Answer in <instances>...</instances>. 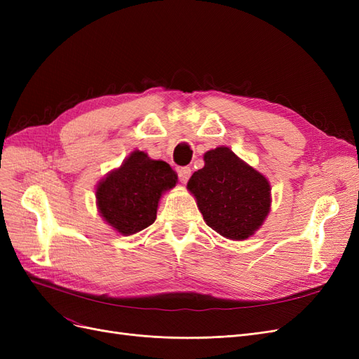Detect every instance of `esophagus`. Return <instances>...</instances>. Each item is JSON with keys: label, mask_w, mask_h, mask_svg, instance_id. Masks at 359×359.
<instances>
[{"label": "esophagus", "mask_w": 359, "mask_h": 359, "mask_svg": "<svg viewBox=\"0 0 359 359\" xmlns=\"http://www.w3.org/2000/svg\"><path fill=\"white\" fill-rule=\"evenodd\" d=\"M190 175H191V169H190L189 166H184V168H180V169H178V177H180V181H181V182L186 184V182L189 181Z\"/></svg>", "instance_id": "34e87169"}]
</instances>
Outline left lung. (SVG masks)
Masks as SVG:
<instances>
[{"label":"left lung","instance_id":"1","mask_svg":"<svg viewBox=\"0 0 359 359\" xmlns=\"http://www.w3.org/2000/svg\"><path fill=\"white\" fill-rule=\"evenodd\" d=\"M205 166L194 172L187 189L211 229L235 241L247 240L271 208L268 180L227 147L206 151Z\"/></svg>","mask_w":359,"mask_h":359}]
</instances>
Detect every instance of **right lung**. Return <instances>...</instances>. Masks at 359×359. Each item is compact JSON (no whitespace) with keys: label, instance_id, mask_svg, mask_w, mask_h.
Listing matches in <instances>:
<instances>
[{"label":"right lung","instance_id":"right-lung-1","mask_svg":"<svg viewBox=\"0 0 359 359\" xmlns=\"http://www.w3.org/2000/svg\"><path fill=\"white\" fill-rule=\"evenodd\" d=\"M177 173L166 161L133 151L95 190L99 212L121 235H133L153 224L161 194L175 187Z\"/></svg>","mask_w":359,"mask_h":359}]
</instances>
